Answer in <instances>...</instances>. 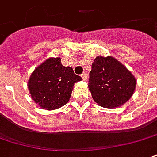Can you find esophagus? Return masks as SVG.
<instances>
[{
	"label": "esophagus",
	"instance_id": "obj_1",
	"mask_svg": "<svg viewBox=\"0 0 157 157\" xmlns=\"http://www.w3.org/2000/svg\"><path fill=\"white\" fill-rule=\"evenodd\" d=\"M82 79L84 80V81H86V80H87V74H86V72L82 73Z\"/></svg>",
	"mask_w": 157,
	"mask_h": 157
}]
</instances>
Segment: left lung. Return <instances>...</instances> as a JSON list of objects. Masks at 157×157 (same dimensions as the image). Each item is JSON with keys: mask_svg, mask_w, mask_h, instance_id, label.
Listing matches in <instances>:
<instances>
[{"mask_svg": "<svg viewBox=\"0 0 157 157\" xmlns=\"http://www.w3.org/2000/svg\"><path fill=\"white\" fill-rule=\"evenodd\" d=\"M136 85L132 73L111 56H97L91 65L88 87L101 106L115 108L123 105L132 96Z\"/></svg>", "mask_w": 157, "mask_h": 157, "instance_id": "1", "label": "left lung"}]
</instances>
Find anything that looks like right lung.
Returning a JSON list of instances; mask_svg holds the SVG:
<instances>
[{
	"label": "right lung",
	"instance_id": "add662e5",
	"mask_svg": "<svg viewBox=\"0 0 157 157\" xmlns=\"http://www.w3.org/2000/svg\"><path fill=\"white\" fill-rule=\"evenodd\" d=\"M82 78L61 58H50L35 69L28 82L31 98L40 107L55 110L69 101L73 86Z\"/></svg>",
	"mask_w": 157,
	"mask_h": 157
}]
</instances>
